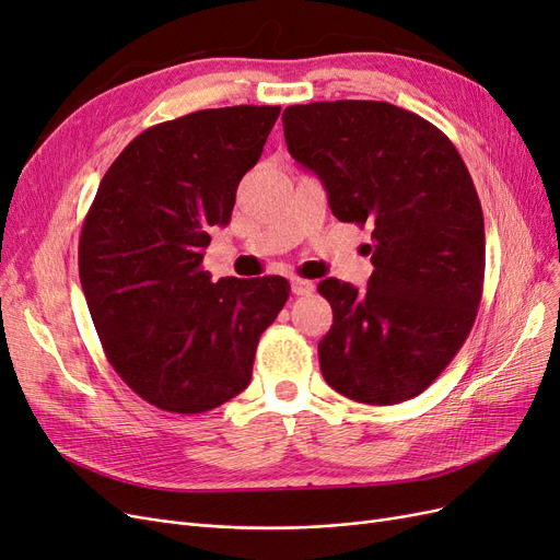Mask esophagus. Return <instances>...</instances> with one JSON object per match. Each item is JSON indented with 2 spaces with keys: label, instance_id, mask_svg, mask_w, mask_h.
Returning <instances> with one entry per match:
<instances>
[{
  "label": "esophagus",
  "instance_id": "34e87169",
  "mask_svg": "<svg viewBox=\"0 0 560 560\" xmlns=\"http://www.w3.org/2000/svg\"><path fill=\"white\" fill-rule=\"evenodd\" d=\"M292 292L296 296H308L315 292V282L313 280H303V278H292Z\"/></svg>",
  "mask_w": 560,
  "mask_h": 560
}]
</instances>
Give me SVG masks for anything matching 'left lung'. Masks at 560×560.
<instances>
[{
	"instance_id": "obj_1",
	"label": "left lung",
	"mask_w": 560,
	"mask_h": 560,
	"mask_svg": "<svg viewBox=\"0 0 560 560\" xmlns=\"http://www.w3.org/2000/svg\"><path fill=\"white\" fill-rule=\"evenodd\" d=\"M282 126L334 217L374 226L366 292L317 284L334 311L317 346L322 376L362 404L411 399L448 366L479 311L486 233L467 165L436 126L376 100L294 105Z\"/></svg>"
}]
</instances>
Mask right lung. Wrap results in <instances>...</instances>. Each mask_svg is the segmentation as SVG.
Segmentation results:
<instances>
[{
  "instance_id": "obj_1",
  "label": "right lung",
  "mask_w": 560,
  "mask_h": 560,
  "mask_svg": "<svg viewBox=\"0 0 560 560\" xmlns=\"http://www.w3.org/2000/svg\"><path fill=\"white\" fill-rule=\"evenodd\" d=\"M280 107L200 109L147 128L105 173L79 278L107 360L135 395L206 413L249 385L259 336L290 299L280 276L212 282L210 229L257 165Z\"/></svg>"
}]
</instances>
